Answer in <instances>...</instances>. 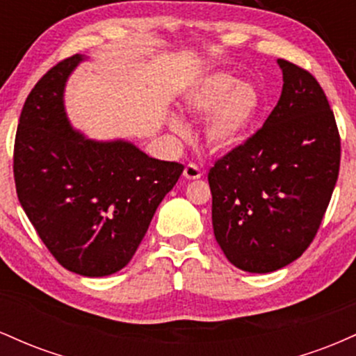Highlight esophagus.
Masks as SVG:
<instances>
[{"label":"esophagus","instance_id":"obj_1","mask_svg":"<svg viewBox=\"0 0 356 356\" xmlns=\"http://www.w3.org/2000/svg\"><path fill=\"white\" fill-rule=\"evenodd\" d=\"M184 177L189 179V181H195V179L202 177V170L195 164H187L186 169H184Z\"/></svg>","mask_w":356,"mask_h":356}]
</instances>
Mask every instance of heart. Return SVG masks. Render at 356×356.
Returning <instances> with one entry per match:
<instances>
[{
	"mask_svg": "<svg viewBox=\"0 0 356 356\" xmlns=\"http://www.w3.org/2000/svg\"><path fill=\"white\" fill-rule=\"evenodd\" d=\"M182 107L192 115L207 117L204 136L214 150H232L246 142L261 112V95L251 83L231 73H211L192 83L182 97ZM170 127L179 134L186 125L170 117Z\"/></svg>",
	"mask_w": 356,
	"mask_h": 356,
	"instance_id": "obj_1",
	"label": "heart"
}]
</instances>
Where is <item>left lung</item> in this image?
Here are the masks:
<instances>
[{
    "label": "left lung",
    "mask_w": 356,
    "mask_h": 356,
    "mask_svg": "<svg viewBox=\"0 0 356 356\" xmlns=\"http://www.w3.org/2000/svg\"><path fill=\"white\" fill-rule=\"evenodd\" d=\"M264 125L209 170L212 227L236 268L271 273L309 246L340 170V134L316 79L286 60Z\"/></svg>",
    "instance_id": "8db88e82"
}]
</instances>
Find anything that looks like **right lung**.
I'll use <instances>...</instances> for the list:
<instances>
[{"label": "right lung", "instance_id": "obj_1", "mask_svg": "<svg viewBox=\"0 0 356 356\" xmlns=\"http://www.w3.org/2000/svg\"><path fill=\"white\" fill-rule=\"evenodd\" d=\"M83 60L60 61L30 92L13 172L19 204L48 251L68 271L100 277L129 264L184 165L149 157L132 142L92 140L73 129L63 93Z\"/></svg>", "mask_w": 356, "mask_h": 356}]
</instances>
